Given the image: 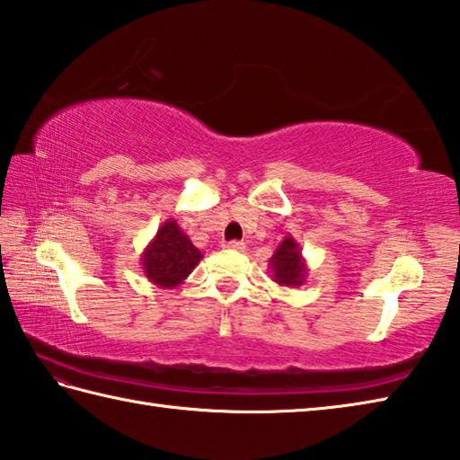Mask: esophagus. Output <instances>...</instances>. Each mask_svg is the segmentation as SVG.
<instances>
[{"instance_id": "34e87169", "label": "esophagus", "mask_w": 460, "mask_h": 460, "mask_svg": "<svg viewBox=\"0 0 460 460\" xmlns=\"http://www.w3.org/2000/svg\"><path fill=\"white\" fill-rule=\"evenodd\" d=\"M224 248H226V250H234V252H243V248H246V243L238 242V240H232V242L224 243Z\"/></svg>"}]
</instances>
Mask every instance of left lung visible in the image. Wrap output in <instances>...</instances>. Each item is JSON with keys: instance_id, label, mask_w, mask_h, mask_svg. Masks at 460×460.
<instances>
[{"instance_id": "1", "label": "left lung", "mask_w": 460, "mask_h": 460, "mask_svg": "<svg viewBox=\"0 0 460 460\" xmlns=\"http://www.w3.org/2000/svg\"><path fill=\"white\" fill-rule=\"evenodd\" d=\"M270 270L271 279L278 286L297 288L305 284L309 268L305 264V258L302 256V248H299L292 234H288L282 243L276 248L274 256L270 258Z\"/></svg>"}]
</instances>
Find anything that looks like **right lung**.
<instances>
[{
	"instance_id": "add662e5",
	"label": "right lung",
	"mask_w": 460,
	"mask_h": 460,
	"mask_svg": "<svg viewBox=\"0 0 460 460\" xmlns=\"http://www.w3.org/2000/svg\"><path fill=\"white\" fill-rule=\"evenodd\" d=\"M200 260V250L194 246L174 218H168L140 254V266L148 282L171 289L184 284V279L190 276Z\"/></svg>"
}]
</instances>
